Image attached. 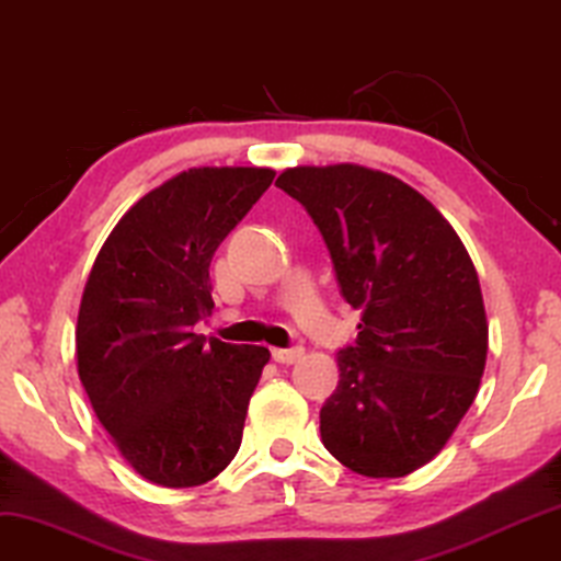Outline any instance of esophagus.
Segmentation results:
<instances>
[{
	"mask_svg": "<svg viewBox=\"0 0 561 561\" xmlns=\"http://www.w3.org/2000/svg\"><path fill=\"white\" fill-rule=\"evenodd\" d=\"M302 354H305L302 346H289V350H272L274 363H279V365H293L302 357Z\"/></svg>",
	"mask_w": 561,
	"mask_h": 561,
	"instance_id": "esophagus-1",
	"label": "esophagus"
}]
</instances>
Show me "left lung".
Segmentation results:
<instances>
[{
	"mask_svg": "<svg viewBox=\"0 0 561 561\" xmlns=\"http://www.w3.org/2000/svg\"><path fill=\"white\" fill-rule=\"evenodd\" d=\"M276 186L321 230L342 297L363 310L321 409L325 450L363 477H407L445 448L484 375L489 325L469 251L420 191L380 170L287 168Z\"/></svg>",
	"mask_w": 561,
	"mask_h": 561,
	"instance_id": "8db88e82",
	"label": "left lung"
}]
</instances>
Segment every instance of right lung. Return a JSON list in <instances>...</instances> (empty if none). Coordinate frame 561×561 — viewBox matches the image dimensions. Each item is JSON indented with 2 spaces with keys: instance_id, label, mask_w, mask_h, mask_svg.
Returning a JSON list of instances; mask_svg holds the SVG:
<instances>
[{
  "instance_id": "1",
  "label": "right lung",
  "mask_w": 561,
  "mask_h": 561,
  "mask_svg": "<svg viewBox=\"0 0 561 561\" xmlns=\"http://www.w3.org/2000/svg\"><path fill=\"white\" fill-rule=\"evenodd\" d=\"M268 168H191L111 230L77 316V373L122 456L160 486L207 484L243 439L266 346L194 333L215 308L209 264L272 186Z\"/></svg>"
}]
</instances>
